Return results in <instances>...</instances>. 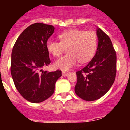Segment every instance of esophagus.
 <instances>
[{
	"instance_id": "1",
	"label": "esophagus",
	"mask_w": 130,
	"mask_h": 130,
	"mask_svg": "<svg viewBox=\"0 0 130 130\" xmlns=\"http://www.w3.org/2000/svg\"><path fill=\"white\" fill-rule=\"evenodd\" d=\"M69 73L68 72H63L62 73V76H64V77H66V76H68V75H69Z\"/></svg>"
}]
</instances>
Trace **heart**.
Segmentation results:
<instances>
[{
    "label": "heart",
    "instance_id": "1",
    "mask_svg": "<svg viewBox=\"0 0 130 130\" xmlns=\"http://www.w3.org/2000/svg\"><path fill=\"white\" fill-rule=\"evenodd\" d=\"M60 42L48 40L46 49L55 57H59L67 48L68 54L60 57L54 62L55 68L68 71L75 66L78 60L81 63L89 61L97 48L98 38L92 31L79 29L70 30L58 35Z\"/></svg>",
    "mask_w": 130,
    "mask_h": 130
}]
</instances>
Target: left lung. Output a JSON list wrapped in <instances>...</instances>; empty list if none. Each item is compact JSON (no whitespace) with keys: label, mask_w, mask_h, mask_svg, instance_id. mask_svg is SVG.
Segmentation results:
<instances>
[{"label":"left lung","mask_w":130,"mask_h":130,"mask_svg":"<svg viewBox=\"0 0 130 130\" xmlns=\"http://www.w3.org/2000/svg\"><path fill=\"white\" fill-rule=\"evenodd\" d=\"M98 43L94 57L82 70L76 72L75 92L86 101H94L106 94L115 79L117 55L109 37L96 30Z\"/></svg>","instance_id":"1"}]
</instances>
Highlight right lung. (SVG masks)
Segmentation results:
<instances>
[{
	"instance_id": "obj_1",
	"label": "right lung",
	"mask_w": 130,
	"mask_h": 130,
	"mask_svg": "<svg viewBox=\"0 0 130 130\" xmlns=\"http://www.w3.org/2000/svg\"><path fill=\"white\" fill-rule=\"evenodd\" d=\"M52 25L36 23L19 35L12 49L11 74L17 90L27 101L40 103L52 96L61 71L42 68L51 63L46 42L54 33Z\"/></svg>"
}]
</instances>
